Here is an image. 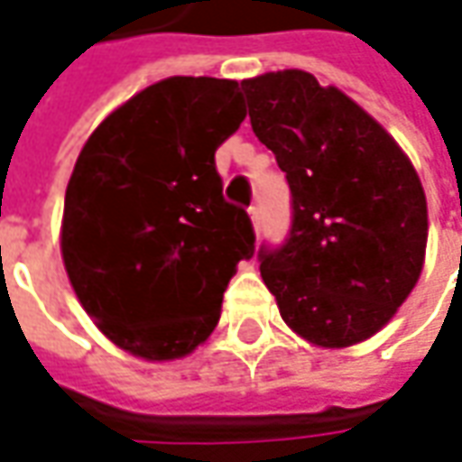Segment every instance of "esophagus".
Instances as JSON below:
<instances>
[{
  "instance_id": "1",
  "label": "esophagus",
  "mask_w": 462,
  "mask_h": 462,
  "mask_svg": "<svg viewBox=\"0 0 462 462\" xmlns=\"http://www.w3.org/2000/svg\"><path fill=\"white\" fill-rule=\"evenodd\" d=\"M249 213H252V223H254V231L259 234V228H262V210H259L257 205H254V208H252Z\"/></svg>"
}]
</instances>
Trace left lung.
Here are the masks:
<instances>
[{"label":"left lung","instance_id":"obj_1","mask_svg":"<svg viewBox=\"0 0 462 462\" xmlns=\"http://www.w3.org/2000/svg\"><path fill=\"white\" fill-rule=\"evenodd\" d=\"M252 131L291 187V231L262 244L259 273L303 339L373 337L417 285L427 200L399 143L360 105L306 71L241 81Z\"/></svg>","mask_w":462,"mask_h":462}]
</instances>
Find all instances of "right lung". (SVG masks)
<instances>
[{
    "mask_svg": "<svg viewBox=\"0 0 462 462\" xmlns=\"http://www.w3.org/2000/svg\"><path fill=\"white\" fill-rule=\"evenodd\" d=\"M244 117L239 81L171 77L105 117L77 159L63 264L102 334L138 357L205 342L236 264L254 257L252 218L226 203L216 169Z\"/></svg>",
    "mask_w": 462,
    "mask_h": 462,
    "instance_id": "right-lung-1",
    "label": "right lung"
}]
</instances>
